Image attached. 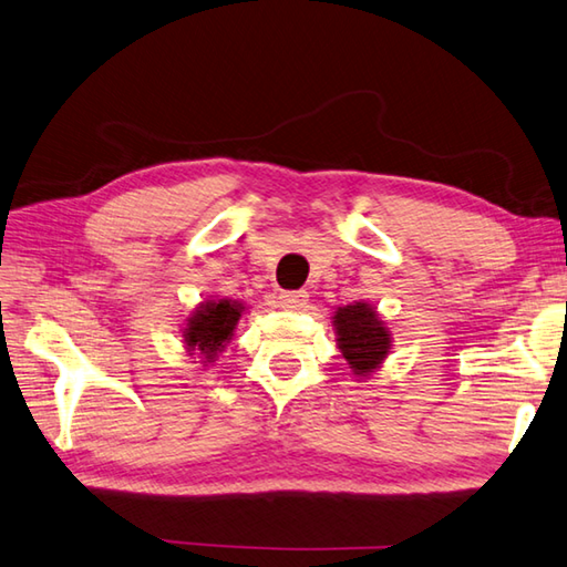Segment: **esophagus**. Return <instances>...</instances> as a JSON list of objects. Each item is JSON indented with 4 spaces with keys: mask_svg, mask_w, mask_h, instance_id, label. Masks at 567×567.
I'll list each match as a JSON object with an SVG mask.
<instances>
[{
    "mask_svg": "<svg viewBox=\"0 0 567 567\" xmlns=\"http://www.w3.org/2000/svg\"><path fill=\"white\" fill-rule=\"evenodd\" d=\"M276 303L284 310H300L308 303V291H281Z\"/></svg>",
    "mask_w": 567,
    "mask_h": 567,
    "instance_id": "obj_1",
    "label": "esophagus"
}]
</instances>
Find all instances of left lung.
Here are the masks:
<instances>
[{
  "label": "left lung",
  "instance_id": "left-lung-1",
  "mask_svg": "<svg viewBox=\"0 0 567 567\" xmlns=\"http://www.w3.org/2000/svg\"><path fill=\"white\" fill-rule=\"evenodd\" d=\"M332 327L337 334V349L342 351L351 373L359 381L369 379L375 369H381L390 347H393L390 344L393 337H390L379 310L363 303V300H354V303L334 310Z\"/></svg>",
  "mask_w": 567,
  "mask_h": 567
}]
</instances>
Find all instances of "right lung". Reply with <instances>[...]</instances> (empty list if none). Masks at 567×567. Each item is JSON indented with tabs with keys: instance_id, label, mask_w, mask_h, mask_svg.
Returning a JSON list of instances; mask_svg holds the SVG:
<instances>
[{
	"instance_id": "obj_1",
	"label": "right lung",
	"mask_w": 567,
	"mask_h": 567,
	"mask_svg": "<svg viewBox=\"0 0 567 567\" xmlns=\"http://www.w3.org/2000/svg\"><path fill=\"white\" fill-rule=\"evenodd\" d=\"M245 306L233 298H213L200 303L184 322V347L188 357H198L204 367L218 359L225 344L230 342Z\"/></svg>"
}]
</instances>
